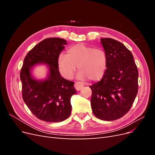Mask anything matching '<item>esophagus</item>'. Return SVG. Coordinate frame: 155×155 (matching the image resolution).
Listing matches in <instances>:
<instances>
[{
	"label": "esophagus",
	"mask_w": 155,
	"mask_h": 155,
	"mask_svg": "<svg viewBox=\"0 0 155 155\" xmlns=\"http://www.w3.org/2000/svg\"><path fill=\"white\" fill-rule=\"evenodd\" d=\"M83 86H84L83 84L81 82H76L74 84V87L76 89V91H80L81 89H82Z\"/></svg>",
	"instance_id": "esophagus-1"
}]
</instances>
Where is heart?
Listing matches in <instances>:
<instances>
[{
  "instance_id": "b5f03b06",
  "label": "heart",
  "mask_w": 155,
  "mask_h": 155,
  "mask_svg": "<svg viewBox=\"0 0 155 155\" xmlns=\"http://www.w3.org/2000/svg\"><path fill=\"white\" fill-rule=\"evenodd\" d=\"M108 64L107 53L101 48H94L84 44H78L68 49L67 55L61 54L58 59L61 74L66 79L72 78L77 67L78 78L96 81L105 75Z\"/></svg>"
}]
</instances>
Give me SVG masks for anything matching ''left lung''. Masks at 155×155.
<instances>
[{
    "mask_svg": "<svg viewBox=\"0 0 155 155\" xmlns=\"http://www.w3.org/2000/svg\"><path fill=\"white\" fill-rule=\"evenodd\" d=\"M107 53L106 72L100 81L90 86L91 107L97 118L112 121L123 117L137 95L138 72L132 53L120 42L101 38Z\"/></svg>",
    "mask_w": 155,
    "mask_h": 155,
    "instance_id": "8db88e82",
    "label": "left lung"
}]
</instances>
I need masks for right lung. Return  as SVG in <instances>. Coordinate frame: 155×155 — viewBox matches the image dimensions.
Returning <instances> with one entry per match:
<instances>
[{
	"label": "right lung",
	"instance_id": "add662e5",
	"mask_svg": "<svg viewBox=\"0 0 155 155\" xmlns=\"http://www.w3.org/2000/svg\"><path fill=\"white\" fill-rule=\"evenodd\" d=\"M67 45L65 39L48 38L33 48L25 58L20 74L22 98L37 118L48 122L67 119L72 110L71 97L76 93L74 83L61 76L58 59ZM46 64L48 76L37 80L32 75L33 67Z\"/></svg>",
	"mask_w": 155,
	"mask_h": 155
}]
</instances>
